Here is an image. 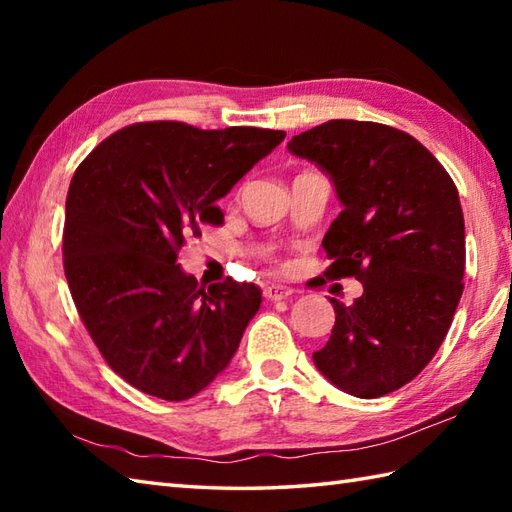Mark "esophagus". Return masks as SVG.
I'll use <instances>...</instances> for the list:
<instances>
[{"mask_svg": "<svg viewBox=\"0 0 512 512\" xmlns=\"http://www.w3.org/2000/svg\"><path fill=\"white\" fill-rule=\"evenodd\" d=\"M292 288H288V286H279V284H273V286H268L266 290H264V295H266V299L268 301H284V299H290L292 297Z\"/></svg>", "mask_w": 512, "mask_h": 512, "instance_id": "obj_1", "label": "esophagus"}]
</instances>
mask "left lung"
<instances>
[{"label":"left lung","mask_w":512,"mask_h":512,"mask_svg":"<svg viewBox=\"0 0 512 512\" xmlns=\"http://www.w3.org/2000/svg\"><path fill=\"white\" fill-rule=\"evenodd\" d=\"M288 149L330 176L343 204L323 237L325 277L363 284L352 306L332 299L336 321L314 365L345 394L385 396L427 367L460 303L458 189L427 147L380 123L330 121Z\"/></svg>","instance_id":"1"}]
</instances>
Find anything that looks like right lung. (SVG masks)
Returning <instances> with one entry per match:
<instances>
[{
  "label": "right lung",
  "instance_id": "1",
  "mask_svg": "<svg viewBox=\"0 0 512 512\" xmlns=\"http://www.w3.org/2000/svg\"><path fill=\"white\" fill-rule=\"evenodd\" d=\"M284 138L257 127L138 123L76 169L65 277L96 347L129 385L180 402L231 365L262 290L233 279L204 290L180 268L178 250L222 220L215 202Z\"/></svg>",
  "mask_w": 512,
  "mask_h": 512
}]
</instances>
